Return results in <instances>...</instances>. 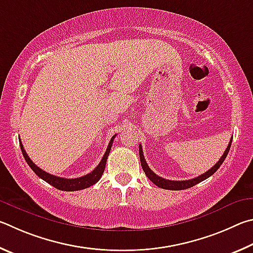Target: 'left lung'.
<instances>
[{"instance_id":"left-lung-1","label":"left lung","mask_w":253,"mask_h":253,"mask_svg":"<svg viewBox=\"0 0 253 253\" xmlns=\"http://www.w3.org/2000/svg\"><path fill=\"white\" fill-rule=\"evenodd\" d=\"M231 143H232V139L230 140V143L228 145V148L225 149V151L223 153V156L220 158V160L216 162V165H214L213 167L211 168L209 171H207L206 173H203L201 175L197 176V178L191 179V180H185V181H173V180H167V179H163L161 176L157 175L154 172L150 169L149 166L147 165V161H145L144 156H143V151H142V145L140 144V149H139V154H140V161H141V166H142V169L144 171L145 175L148 176V178L152 181V182L157 185L159 188H162V189H167V190H185V189H189L193 187V185H196L198 183H200L201 181L206 180L211 176L212 174L214 173V172L219 169L222 165L224 159L227 158L228 153H229V150L230 147H231Z\"/></svg>"}]
</instances>
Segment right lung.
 I'll return each mask as SVG.
<instances>
[{
	"mask_svg": "<svg viewBox=\"0 0 253 253\" xmlns=\"http://www.w3.org/2000/svg\"><path fill=\"white\" fill-rule=\"evenodd\" d=\"M114 138H115V135H113L112 138H111L110 143L108 145V149H106L103 158H102V160L100 161V163L97 165L95 169L92 172H90V173H87L86 175L80 176V178H75V179L60 178V176L50 174V173H47V172L43 171L42 169H40L38 166L34 165L33 161L29 158L28 154H26L25 150L23 148V144H22V142H21V140H20V147H21L22 153H23L25 161L28 162V165L30 166L31 169L35 172V174L40 176L42 180L45 181V182H47L48 184L53 185L54 188L62 190V191H78V190H83V189L91 187V185L95 184L97 181L100 180V178L104 172L105 165H106V159H108V157H109L110 150H111V147H112Z\"/></svg>",
	"mask_w": 253,
	"mask_h": 253,
	"instance_id": "1",
	"label": "right lung"
}]
</instances>
